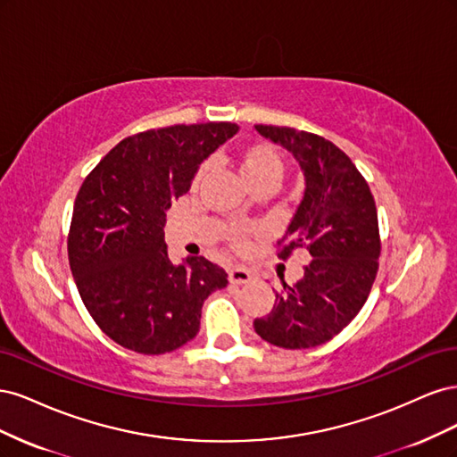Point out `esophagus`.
<instances>
[{
  "mask_svg": "<svg viewBox=\"0 0 457 457\" xmlns=\"http://www.w3.org/2000/svg\"><path fill=\"white\" fill-rule=\"evenodd\" d=\"M228 280L230 284H237V286H242V284H247L253 280V274L250 270H245L242 267H237V269H230L228 270Z\"/></svg>",
  "mask_w": 457,
  "mask_h": 457,
  "instance_id": "1",
  "label": "esophagus"
}]
</instances>
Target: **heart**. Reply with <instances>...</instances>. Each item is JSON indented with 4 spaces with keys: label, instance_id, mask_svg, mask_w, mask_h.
Segmentation results:
<instances>
[{
    "label": "heart",
    "instance_id": "b5f03b06",
    "mask_svg": "<svg viewBox=\"0 0 457 457\" xmlns=\"http://www.w3.org/2000/svg\"><path fill=\"white\" fill-rule=\"evenodd\" d=\"M237 162L245 187L257 183L276 185L284 173V163L278 150L265 141H253L240 146V150L237 152ZM234 242H237V245H244L242 234H237Z\"/></svg>",
    "mask_w": 457,
    "mask_h": 457
}]
</instances>
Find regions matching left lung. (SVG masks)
Returning <instances> with one entry per match:
<instances>
[{"label":"left lung","mask_w":457,"mask_h":457,"mask_svg":"<svg viewBox=\"0 0 457 457\" xmlns=\"http://www.w3.org/2000/svg\"><path fill=\"white\" fill-rule=\"evenodd\" d=\"M299 163L305 190L282 237L280 257L305 247L311 262L297 284L276 295L269 316L255 318V334L282 349H309L329 341L362 309L378 274V210L364 177L334 143L307 131L255 126Z\"/></svg>","instance_id":"1"}]
</instances>
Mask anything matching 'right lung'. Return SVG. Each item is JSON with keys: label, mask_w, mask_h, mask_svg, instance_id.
Returning <instances> with one entry per match:
<instances>
[{"label": "right lung", "mask_w": 457, "mask_h": 457, "mask_svg": "<svg viewBox=\"0 0 457 457\" xmlns=\"http://www.w3.org/2000/svg\"><path fill=\"white\" fill-rule=\"evenodd\" d=\"M238 129L210 121L137 133L81 185L68 259L93 320L121 347L141 354L183 347L198 334L207 295L228 284L227 272L205 257L173 262L163 227L200 163Z\"/></svg>", "instance_id": "1"}]
</instances>
